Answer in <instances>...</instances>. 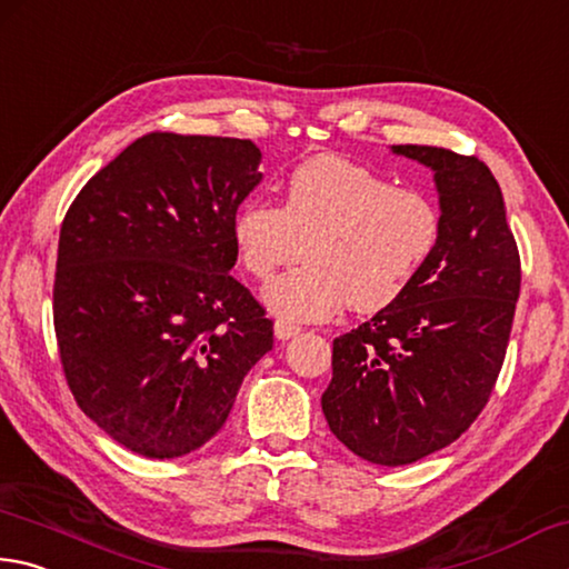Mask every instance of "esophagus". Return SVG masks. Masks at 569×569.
<instances>
[{
  "label": "esophagus",
  "instance_id": "esophagus-1",
  "mask_svg": "<svg viewBox=\"0 0 569 569\" xmlns=\"http://www.w3.org/2000/svg\"><path fill=\"white\" fill-rule=\"evenodd\" d=\"M302 332V327L300 325H295V322H287V320H277L274 322V337L277 340H290V337H297Z\"/></svg>",
  "mask_w": 569,
  "mask_h": 569
}]
</instances>
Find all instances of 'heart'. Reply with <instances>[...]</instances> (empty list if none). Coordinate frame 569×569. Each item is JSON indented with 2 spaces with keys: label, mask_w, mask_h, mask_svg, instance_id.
Segmentation results:
<instances>
[{
  "label": "heart",
  "mask_w": 569,
  "mask_h": 569,
  "mask_svg": "<svg viewBox=\"0 0 569 569\" xmlns=\"http://www.w3.org/2000/svg\"><path fill=\"white\" fill-rule=\"evenodd\" d=\"M232 234L259 282L305 252L310 262L269 284L264 302L284 320H325L345 302L367 315L400 300L440 247L442 212L370 167L315 157L287 174L282 207L247 199Z\"/></svg>",
  "instance_id": "obj_1"
}]
</instances>
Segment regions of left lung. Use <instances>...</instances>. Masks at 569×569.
Masks as SVG:
<instances>
[{
  "label": "left lung",
  "mask_w": 569,
  "mask_h": 569,
  "mask_svg": "<svg viewBox=\"0 0 569 569\" xmlns=\"http://www.w3.org/2000/svg\"><path fill=\"white\" fill-rule=\"evenodd\" d=\"M392 152L435 172L440 247L400 300L332 342V382L322 395L337 440L385 467L452 445L485 410L522 279L490 167L442 147Z\"/></svg>",
  "instance_id": "1"
}]
</instances>
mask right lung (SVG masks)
Wrapping results in <instances>:
<instances>
[{
	"label": "right lung",
	"mask_w": 569,
	"mask_h": 569,
	"mask_svg": "<svg viewBox=\"0 0 569 569\" xmlns=\"http://www.w3.org/2000/svg\"><path fill=\"white\" fill-rule=\"evenodd\" d=\"M259 162L249 139L144 134L89 179L59 229L67 385L89 420L149 460L212 440L272 350V320L229 274Z\"/></svg>",
	"instance_id": "obj_1"
}]
</instances>
